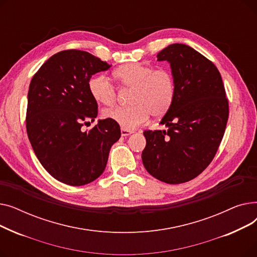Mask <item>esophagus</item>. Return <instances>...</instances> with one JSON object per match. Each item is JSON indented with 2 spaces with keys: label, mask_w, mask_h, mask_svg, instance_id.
I'll use <instances>...</instances> for the list:
<instances>
[{
  "label": "esophagus",
  "mask_w": 257,
  "mask_h": 257,
  "mask_svg": "<svg viewBox=\"0 0 257 257\" xmlns=\"http://www.w3.org/2000/svg\"><path fill=\"white\" fill-rule=\"evenodd\" d=\"M132 133H133V131H132V130H127V129H124V128H121V129H120V134H121V137H129V136H131Z\"/></svg>",
  "instance_id": "esophagus-1"
}]
</instances>
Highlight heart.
I'll return each mask as SVG.
<instances>
[{
	"label": "heart",
	"instance_id": "b5f03b06",
	"mask_svg": "<svg viewBox=\"0 0 257 257\" xmlns=\"http://www.w3.org/2000/svg\"><path fill=\"white\" fill-rule=\"evenodd\" d=\"M121 88L132 89L127 107H114L104 111V116L121 128L132 130L148 116H160L168 111L174 96L175 81L167 70H155L141 62H130L118 66L112 73ZM92 99L109 106L115 101V90L104 76H93L88 81Z\"/></svg>",
	"mask_w": 257,
	"mask_h": 257
}]
</instances>
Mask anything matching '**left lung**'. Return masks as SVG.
Masks as SVG:
<instances>
[{
  "instance_id": "left-lung-1",
  "label": "left lung",
  "mask_w": 257,
  "mask_h": 257,
  "mask_svg": "<svg viewBox=\"0 0 257 257\" xmlns=\"http://www.w3.org/2000/svg\"><path fill=\"white\" fill-rule=\"evenodd\" d=\"M157 61L170 63L175 96L159 123L168 130L144 132L142 160L156 179L179 184L211 163L227 125L228 101L218 69L192 47L170 45L157 54Z\"/></svg>"
}]
</instances>
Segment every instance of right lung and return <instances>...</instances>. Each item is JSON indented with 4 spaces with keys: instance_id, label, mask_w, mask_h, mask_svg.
Here are the masks:
<instances>
[{
    "instance_id": "obj_1",
    "label": "right lung",
    "mask_w": 257,
    "mask_h": 257,
    "mask_svg": "<svg viewBox=\"0 0 257 257\" xmlns=\"http://www.w3.org/2000/svg\"><path fill=\"white\" fill-rule=\"evenodd\" d=\"M110 66L88 52L67 50L50 57L31 80L27 133L39 163L62 183L79 186L100 177L120 138L118 124L108 118L88 132L81 129L98 115L88 81Z\"/></svg>"
}]
</instances>
